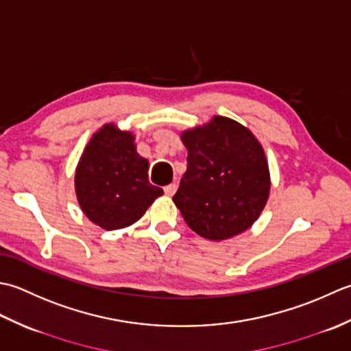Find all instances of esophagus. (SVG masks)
I'll use <instances>...</instances> for the list:
<instances>
[{
    "mask_svg": "<svg viewBox=\"0 0 351 351\" xmlns=\"http://www.w3.org/2000/svg\"><path fill=\"white\" fill-rule=\"evenodd\" d=\"M163 191H165V194L168 197H173L176 194V191H177V184L176 183H171V184L165 186V188H163Z\"/></svg>",
    "mask_w": 351,
    "mask_h": 351,
    "instance_id": "obj_1",
    "label": "esophagus"
}]
</instances>
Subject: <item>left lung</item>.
Instances as JSON below:
<instances>
[{
  "label": "left lung",
  "instance_id": "left-lung-1",
  "mask_svg": "<svg viewBox=\"0 0 351 351\" xmlns=\"http://www.w3.org/2000/svg\"><path fill=\"white\" fill-rule=\"evenodd\" d=\"M188 169L173 197L192 230L223 241L245 232L269 195V169L254 134L236 121L213 117L182 133Z\"/></svg>",
  "mask_w": 351,
  "mask_h": 351
}]
</instances>
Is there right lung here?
Wrapping results in <instances>:
<instances>
[{
    "instance_id": "obj_1",
    "label": "right lung",
    "mask_w": 351,
    "mask_h": 351,
    "mask_svg": "<svg viewBox=\"0 0 351 351\" xmlns=\"http://www.w3.org/2000/svg\"><path fill=\"white\" fill-rule=\"evenodd\" d=\"M75 194L92 223L117 230L136 223L163 191L148 182V160L136 153L134 136L106 124L80 157Z\"/></svg>"
}]
</instances>
